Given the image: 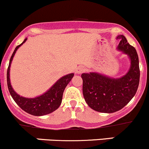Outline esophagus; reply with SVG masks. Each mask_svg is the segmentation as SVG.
I'll return each mask as SVG.
<instances>
[{"label": "esophagus", "mask_w": 149, "mask_h": 149, "mask_svg": "<svg viewBox=\"0 0 149 149\" xmlns=\"http://www.w3.org/2000/svg\"><path fill=\"white\" fill-rule=\"evenodd\" d=\"M85 71H86V68L84 67H83V66H80V67H79L77 69H76V73H82Z\"/></svg>", "instance_id": "esophagus-1"}]
</instances>
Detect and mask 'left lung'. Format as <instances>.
Returning a JSON list of instances; mask_svg holds the SVG:
<instances>
[{"mask_svg": "<svg viewBox=\"0 0 149 149\" xmlns=\"http://www.w3.org/2000/svg\"><path fill=\"white\" fill-rule=\"evenodd\" d=\"M118 49L129 55L131 65L127 74L111 79L97 73H83V94L87 104L94 110L104 113L117 112L124 107L136 94L140 80L139 56L134 47L123 35L117 37Z\"/></svg>", "mask_w": 149, "mask_h": 149, "instance_id": "8db88e82", "label": "left lung"}]
</instances>
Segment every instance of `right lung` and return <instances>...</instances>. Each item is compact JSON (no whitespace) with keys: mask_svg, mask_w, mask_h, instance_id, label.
Returning a JSON list of instances; mask_svg holds the SVG:
<instances>
[{"mask_svg":"<svg viewBox=\"0 0 149 149\" xmlns=\"http://www.w3.org/2000/svg\"><path fill=\"white\" fill-rule=\"evenodd\" d=\"M26 40V39H25L22 44L15 48L14 51L10 57L9 65H8V70H7V84H8V91H9L10 95L15 102L24 111L30 115H34V116H42V115H47V114L54 112L59 107L62 102L64 90H65L66 86L68 84L72 78L73 77L74 74L70 73V74L66 75L60 79L47 92L40 97L31 99L20 97L19 94H17L13 91L11 85H10L9 79L10 66L17 49L23 43H24Z\"/></svg>","mask_w":149,"mask_h":149,"instance_id":"right-lung-1","label":"right lung"}]
</instances>
